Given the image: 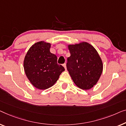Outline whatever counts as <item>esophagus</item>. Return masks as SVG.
Here are the masks:
<instances>
[{
  "instance_id": "34e87169",
  "label": "esophagus",
  "mask_w": 126,
  "mask_h": 126,
  "mask_svg": "<svg viewBox=\"0 0 126 126\" xmlns=\"http://www.w3.org/2000/svg\"><path fill=\"white\" fill-rule=\"evenodd\" d=\"M63 66L64 67V68H65V70H67V67H66V64L65 63H64V64H63Z\"/></svg>"
}]
</instances>
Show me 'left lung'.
I'll return each instance as SVG.
<instances>
[{
	"label": "left lung",
	"mask_w": 126,
	"mask_h": 126,
	"mask_svg": "<svg viewBox=\"0 0 126 126\" xmlns=\"http://www.w3.org/2000/svg\"><path fill=\"white\" fill-rule=\"evenodd\" d=\"M71 55L67 68L76 86L80 89H91L98 83L103 65L96 49L87 42L68 45Z\"/></svg>",
	"instance_id": "left-lung-1"
}]
</instances>
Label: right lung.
I'll list each match as a JSON object with an SVG mask.
<instances>
[{
	"label": "right lung",
	"mask_w": 126,
	"mask_h": 126,
	"mask_svg": "<svg viewBox=\"0 0 126 126\" xmlns=\"http://www.w3.org/2000/svg\"><path fill=\"white\" fill-rule=\"evenodd\" d=\"M50 47L49 43L36 42L30 48L24 59L26 77L33 87L39 90L54 86L65 70L57 63V56L50 52Z\"/></svg>",
	"instance_id": "add662e5"
}]
</instances>
